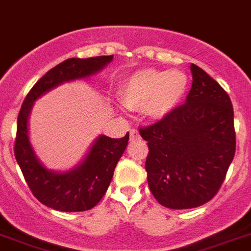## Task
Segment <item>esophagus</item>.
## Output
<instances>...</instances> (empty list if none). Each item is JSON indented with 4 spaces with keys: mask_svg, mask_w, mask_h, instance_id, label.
<instances>
[{
    "mask_svg": "<svg viewBox=\"0 0 251 251\" xmlns=\"http://www.w3.org/2000/svg\"><path fill=\"white\" fill-rule=\"evenodd\" d=\"M140 137V134H138V130L137 129H130V140L133 141V140H136V138H138Z\"/></svg>",
    "mask_w": 251,
    "mask_h": 251,
    "instance_id": "1",
    "label": "esophagus"
}]
</instances>
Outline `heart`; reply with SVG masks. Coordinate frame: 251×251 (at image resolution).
Listing matches in <instances>:
<instances>
[{"label": "heart", "instance_id": "b5f03b06", "mask_svg": "<svg viewBox=\"0 0 251 251\" xmlns=\"http://www.w3.org/2000/svg\"><path fill=\"white\" fill-rule=\"evenodd\" d=\"M187 88L183 72L144 69L127 78L119 97L128 109L145 107L151 117H165L177 106Z\"/></svg>", "mask_w": 251, "mask_h": 251}]
</instances>
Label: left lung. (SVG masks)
<instances>
[{
	"label": "left lung",
	"instance_id": "1",
	"mask_svg": "<svg viewBox=\"0 0 251 251\" xmlns=\"http://www.w3.org/2000/svg\"><path fill=\"white\" fill-rule=\"evenodd\" d=\"M190 68L192 87L185 103L140 128L149 146V187L159 204L169 209L198 208L212 200L236 150L228 93L201 68Z\"/></svg>",
	"mask_w": 251,
	"mask_h": 251
}]
</instances>
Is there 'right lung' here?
I'll use <instances>...</instances> for the list:
<instances>
[{
	"label": "right lung",
	"instance_id": "add662e5",
	"mask_svg": "<svg viewBox=\"0 0 251 251\" xmlns=\"http://www.w3.org/2000/svg\"><path fill=\"white\" fill-rule=\"evenodd\" d=\"M111 60L113 55L68 59L60 63L32 87L19 111L14 148L16 161L33 195L49 208L60 212H84L99 204L127 148L129 133L122 138L101 134L78 167L63 173L50 171L39 163L29 142L28 118L33 102L64 82L82 79L100 72Z\"/></svg>",
	"mask_w": 251,
	"mask_h": 251
}]
</instances>
